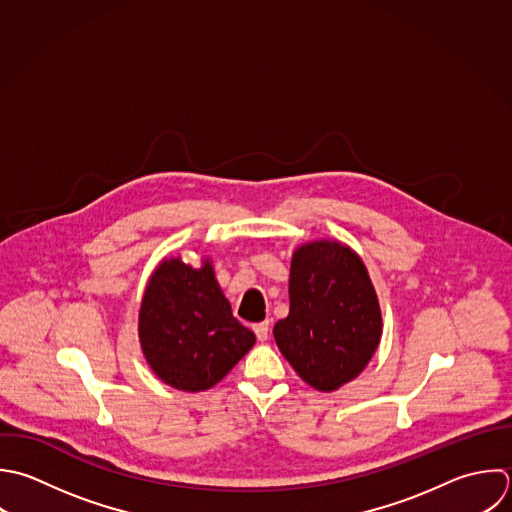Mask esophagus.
<instances>
[{
  "mask_svg": "<svg viewBox=\"0 0 512 512\" xmlns=\"http://www.w3.org/2000/svg\"><path fill=\"white\" fill-rule=\"evenodd\" d=\"M253 331H255V335H257L259 341H267V339H269V321L255 323V325H253Z\"/></svg>",
  "mask_w": 512,
  "mask_h": 512,
  "instance_id": "1",
  "label": "esophagus"
}]
</instances>
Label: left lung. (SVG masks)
I'll use <instances>...</instances> for the list:
<instances>
[{"instance_id": "8db88e82", "label": "left lung", "mask_w": 512, "mask_h": 512, "mask_svg": "<svg viewBox=\"0 0 512 512\" xmlns=\"http://www.w3.org/2000/svg\"><path fill=\"white\" fill-rule=\"evenodd\" d=\"M273 335L313 389L333 393L357 379L383 335L379 297L359 253L335 239L299 245L291 257L289 315Z\"/></svg>"}]
</instances>
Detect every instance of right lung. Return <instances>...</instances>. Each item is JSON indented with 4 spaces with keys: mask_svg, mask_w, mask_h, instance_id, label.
<instances>
[{
    "mask_svg": "<svg viewBox=\"0 0 512 512\" xmlns=\"http://www.w3.org/2000/svg\"><path fill=\"white\" fill-rule=\"evenodd\" d=\"M137 333L151 371L187 393L217 385L255 345V333L233 317L209 257L199 267L181 255L159 261L143 291Z\"/></svg>",
    "mask_w": 512,
    "mask_h": 512,
    "instance_id": "obj_1",
    "label": "right lung"
}]
</instances>
